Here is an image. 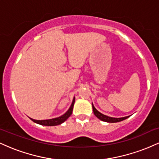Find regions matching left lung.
<instances>
[{"instance_id":"left-lung-1","label":"left lung","mask_w":159,"mask_h":159,"mask_svg":"<svg viewBox=\"0 0 159 159\" xmlns=\"http://www.w3.org/2000/svg\"><path fill=\"white\" fill-rule=\"evenodd\" d=\"M92 106H93V113H94L95 116H96L97 118H98L100 120H102V121L107 122V123H117V122L123 121V120L127 119L128 117H129V116H124V117H120V118L111 117V116H106V115L102 114V113H100L99 111L96 110V107H94L93 104V103H92Z\"/></svg>"}]
</instances>
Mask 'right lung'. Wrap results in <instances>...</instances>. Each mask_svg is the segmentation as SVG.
I'll return each mask as SVG.
<instances>
[{"mask_svg":"<svg viewBox=\"0 0 159 159\" xmlns=\"http://www.w3.org/2000/svg\"><path fill=\"white\" fill-rule=\"evenodd\" d=\"M75 101V98L74 97L73 100H72V104H71L70 107H69L68 111H67L64 114L61 115V116H59V117L52 118V119H48V120H34V119H32V118H30V119L33 122H34V123L39 124V125H42L54 126V125H61V124L64 123L66 120L68 119L69 116H71V114H72V110H73Z\"/></svg>","mask_w":159,"mask_h":159,"instance_id":"1","label":"right lung"}]
</instances>
